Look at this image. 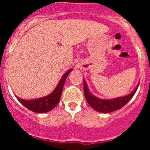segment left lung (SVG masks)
<instances>
[{"mask_svg":"<svg viewBox=\"0 0 150 150\" xmlns=\"http://www.w3.org/2000/svg\"><path fill=\"white\" fill-rule=\"evenodd\" d=\"M138 86L129 95L116 98L110 99V100H107V99L98 98L94 96L92 94H91V92L88 90V86H87L86 80L83 79L84 94L88 104L98 112H104V113L112 112V111H115L116 110L121 109L122 107H124L134 95L135 92L138 88Z\"/></svg>","mask_w":150,"mask_h":150,"instance_id":"1","label":"left lung"}]
</instances>
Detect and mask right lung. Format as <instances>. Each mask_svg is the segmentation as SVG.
<instances>
[{"instance_id": "obj_1", "label": "right lung", "mask_w": 150, "mask_h": 150, "mask_svg": "<svg viewBox=\"0 0 150 150\" xmlns=\"http://www.w3.org/2000/svg\"><path fill=\"white\" fill-rule=\"evenodd\" d=\"M72 70L73 69L69 70L68 71H67L65 74H64L56 88L54 89V91L51 94L48 95L47 96L40 98L33 99V100H24V99L19 98L17 96L16 97L19 100L21 104H23V106H25L26 108L33 111V112H40V113L49 112L53 108H55L57 104H59L61 95L62 93V90H63L64 85L67 76Z\"/></svg>"}]
</instances>
